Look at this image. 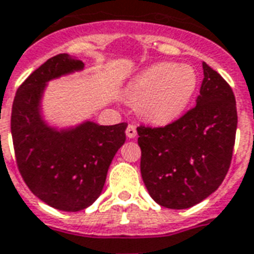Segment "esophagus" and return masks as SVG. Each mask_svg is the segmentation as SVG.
I'll use <instances>...</instances> for the list:
<instances>
[{"label":"esophagus","mask_w":254,"mask_h":254,"mask_svg":"<svg viewBox=\"0 0 254 254\" xmlns=\"http://www.w3.org/2000/svg\"><path fill=\"white\" fill-rule=\"evenodd\" d=\"M127 136L129 137V138H134V137L137 136V129L134 125H127Z\"/></svg>","instance_id":"obj_1"}]
</instances>
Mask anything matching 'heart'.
I'll return each mask as SVG.
<instances>
[{
	"instance_id": "b5f03b06",
	"label": "heart",
	"mask_w": 254,
	"mask_h": 254,
	"mask_svg": "<svg viewBox=\"0 0 254 254\" xmlns=\"http://www.w3.org/2000/svg\"><path fill=\"white\" fill-rule=\"evenodd\" d=\"M196 72L187 64L157 63L137 75L127 98L138 103L141 116L157 125L172 122L185 113L196 90Z\"/></svg>"
}]
</instances>
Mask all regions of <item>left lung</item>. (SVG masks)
Here are the masks:
<instances>
[{
    "instance_id": "obj_1",
    "label": "left lung",
    "mask_w": 254,
    "mask_h": 254,
    "mask_svg": "<svg viewBox=\"0 0 254 254\" xmlns=\"http://www.w3.org/2000/svg\"><path fill=\"white\" fill-rule=\"evenodd\" d=\"M196 106L163 127H138L141 176L148 192L163 207H192L225 179L237 130L232 87L203 62Z\"/></svg>"
}]
</instances>
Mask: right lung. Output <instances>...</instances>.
<instances>
[{
    "mask_svg": "<svg viewBox=\"0 0 254 254\" xmlns=\"http://www.w3.org/2000/svg\"><path fill=\"white\" fill-rule=\"evenodd\" d=\"M84 68L83 62L59 54L35 69L13 101L10 130L18 171L37 198L62 211H79L102 192L114 155L127 140V122L56 129L41 114L47 83Z\"/></svg>",
    "mask_w": 254,
    "mask_h": 254,
    "instance_id": "right-lung-1",
    "label": "right lung"
}]
</instances>
